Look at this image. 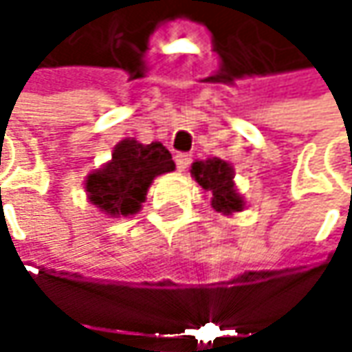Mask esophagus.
I'll return each mask as SVG.
<instances>
[{
    "mask_svg": "<svg viewBox=\"0 0 352 352\" xmlns=\"http://www.w3.org/2000/svg\"><path fill=\"white\" fill-rule=\"evenodd\" d=\"M189 163H191V155H187V153H179V155H175V165L179 171H187Z\"/></svg>",
    "mask_w": 352,
    "mask_h": 352,
    "instance_id": "1",
    "label": "esophagus"
}]
</instances>
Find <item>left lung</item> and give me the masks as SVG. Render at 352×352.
Wrapping results in <instances>:
<instances>
[{"mask_svg": "<svg viewBox=\"0 0 352 352\" xmlns=\"http://www.w3.org/2000/svg\"><path fill=\"white\" fill-rule=\"evenodd\" d=\"M191 177L195 183L210 193V206L222 216H232L245 210V197L239 193L234 183V167L218 157L195 161L191 165Z\"/></svg>", "mask_w": 352, "mask_h": 352, "instance_id": "left-lung-1", "label": "left lung"}]
</instances>
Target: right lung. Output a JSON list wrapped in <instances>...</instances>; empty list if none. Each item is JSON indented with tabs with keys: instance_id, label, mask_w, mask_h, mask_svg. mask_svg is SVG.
<instances>
[{
	"instance_id": "right-lung-1",
	"label": "right lung",
	"mask_w": 352,
	"mask_h": 352,
	"mask_svg": "<svg viewBox=\"0 0 352 352\" xmlns=\"http://www.w3.org/2000/svg\"><path fill=\"white\" fill-rule=\"evenodd\" d=\"M175 171L171 153L161 142L142 144L124 138L111 159L85 179L87 199L107 218H130L140 212L155 177Z\"/></svg>"
}]
</instances>
